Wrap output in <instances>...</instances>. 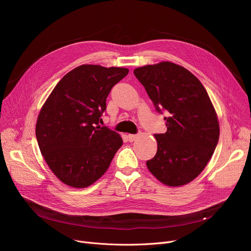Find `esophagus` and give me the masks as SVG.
<instances>
[{
	"label": "esophagus",
	"mask_w": 251,
	"mask_h": 251,
	"mask_svg": "<svg viewBox=\"0 0 251 251\" xmlns=\"http://www.w3.org/2000/svg\"><path fill=\"white\" fill-rule=\"evenodd\" d=\"M137 137H138V135H137V134H128V140H129L130 142L134 141Z\"/></svg>",
	"instance_id": "esophagus-1"
}]
</instances>
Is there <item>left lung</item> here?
Listing matches in <instances>:
<instances>
[{
	"label": "left lung",
	"instance_id": "8db88e82",
	"mask_svg": "<svg viewBox=\"0 0 251 251\" xmlns=\"http://www.w3.org/2000/svg\"><path fill=\"white\" fill-rule=\"evenodd\" d=\"M157 113H166L167 132L154 134L157 151L147 162L150 172L169 186L199 176L212 157L220 136L218 117L201 82L182 66L161 62L136 68Z\"/></svg>",
	"mask_w": 251,
	"mask_h": 251
}]
</instances>
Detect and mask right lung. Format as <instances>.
Segmentation results:
<instances>
[{"mask_svg":"<svg viewBox=\"0 0 251 251\" xmlns=\"http://www.w3.org/2000/svg\"><path fill=\"white\" fill-rule=\"evenodd\" d=\"M127 68L81 65L66 74L39 112L35 135L45 161L68 186L84 188L108 170L123 140L100 126L105 100Z\"/></svg>","mask_w":251,"mask_h":251,"instance_id":"add662e5","label":"right lung"}]
</instances>
